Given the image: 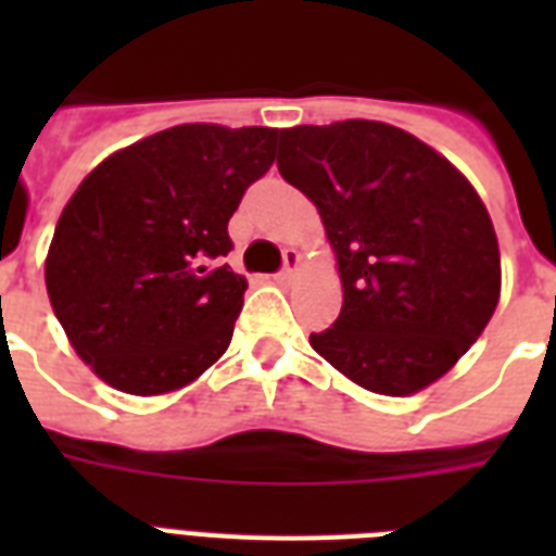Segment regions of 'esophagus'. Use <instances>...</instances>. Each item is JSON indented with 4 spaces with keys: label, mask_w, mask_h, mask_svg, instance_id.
<instances>
[{
    "label": "esophagus",
    "mask_w": 556,
    "mask_h": 556,
    "mask_svg": "<svg viewBox=\"0 0 556 556\" xmlns=\"http://www.w3.org/2000/svg\"><path fill=\"white\" fill-rule=\"evenodd\" d=\"M282 260L286 262H282V270L277 274V282H291L303 256H300V251H294V248H288V251H282Z\"/></svg>",
    "instance_id": "esophagus-1"
}]
</instances>
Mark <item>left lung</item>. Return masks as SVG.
I'll return each mask as SVG.
<instances>
[{
    "label": "left lung",
    "instance_id": "1",
    "mask_svg": "<svg viewBox=\"0 0 556 556\" xmlns=\"http://www.w3.org/2000/svg\"><path fill=\"white\" fill-rule=\"evenodd\" d=\"M279 176L320 213L343 308L312 346L357 387L413 395L456 366L496 312L500 242L473 185L380 121L279 132Z\"/></svg>",
    "mask_w": 556,
    "mask_h": 556
}]
</instances>
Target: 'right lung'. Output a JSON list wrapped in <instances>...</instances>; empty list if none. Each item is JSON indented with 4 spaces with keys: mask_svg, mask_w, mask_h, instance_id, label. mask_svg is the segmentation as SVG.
<instances>
[{
    "mask_svg": "<svg viewBox=\"0 0 556 556\" xmlns=\"http://www.w3.org/2000/svg\"><path fill=\"white\" fill-rule=\"evenodd\" d=\"M279 129L181 124L83 178L46 260L74 352L109 387L164 395L225 355L244 277L225 265L227 222L277 159Z\"/></svg>",
    "mask_w": 556,
    "mask_h": 556,
    "instance_id": "add662e5",
    "label": "right lung"
}]
</instances>
